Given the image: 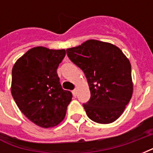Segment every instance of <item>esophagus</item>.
Returning a JSON list of instances; mask_svg holds the SVG:
<instances>
[{
    "mask_svg": "<svg viewBox=\"0 0 153 153\" xmlns=\"http://www.w3.org/2000/svg\"><path fill=\"white\" fill-rule=\"evenodd\" d=\"M73 95L74 97H75L77 95V90L76 89H74L73 90Z\"/></svg>",
    "mask_w": 153,
    "mask_h": 153,
    "instance_id": "obj_1",
    "label": "esophagus"
}]
</instances>
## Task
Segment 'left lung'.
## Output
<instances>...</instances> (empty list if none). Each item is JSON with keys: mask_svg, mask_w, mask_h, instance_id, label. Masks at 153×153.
Instances as JSON below:
<instances>
[{"mask_svg": "<svg viewBox=\"0 0 153 153\" xmlns=\"http://www.w3.org/2000/svg\"><path fill=\"white\" fill-rule=\"evenodd\" d=\"M66 52L88 80L91 97L83 106L88 118L99 124L116 120L133 94L128 58L115 45L93 39L68 48Z\"/></svg>", "mask_w": 153, "mask_h": 153, "instance_id": "8db88e82", "label": "left lung"}]
</instances>
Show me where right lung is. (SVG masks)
I'll return each mask as SVG.
<instances>
[{
    "instance_id": "1",
    "label": "right lung",
    "mask_w": 153,
    "mask_h": 153,
    "mask_svg": "<svg viewBox=\"0 0 153 153\" xmlns=\"http://www.w3.org/2000/svg\"><path fill=\"white\" fill-rule=\"evenodd\" d=\"M65 56L64 49L33 47L12 69L11 94L16 105L30 121L42 128L63 120L73 97L62 88L56 72Z\"/></svg>"
}]
</instances>
